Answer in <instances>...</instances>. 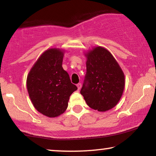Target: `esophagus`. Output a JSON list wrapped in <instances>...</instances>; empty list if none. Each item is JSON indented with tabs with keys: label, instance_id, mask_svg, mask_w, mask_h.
<instances>
[{
	"label": "esophagus",
	"instance_id": "obj_1",
	"mask_svg": "<svg viewBox=\"0 0 156 156\" xmlns=\"http://www.w3.org/2000/svg\"><path fill=\"white\" fill-rule=\"evenodd\" d=\"M76 86H77L78 90H80V89H81V87H82V84H81V83H79V84H77V85H76Z\"/></svg>",
	"mask_w": 156,
	"mask_h": 156
}]
</instances>
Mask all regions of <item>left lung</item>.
I'll return each mask as SVG.
<instances>
[{"instance_id": "left-lung-1", "label": "left lung", "mask_w": 156, "mask_h": 156, "mask_svg": "<svg viewBox=\"0 0 156 156\" xmlns=\"http://www.w3.org/2000/svg\"><path fill=\"white\" fill-rule=\"evenodd\" d=\"M85 56L87 72L80 93L89 107L99 112L118 104L125 87L124 74L109 51L96 47Z\"/></svg>"}]
</instances>
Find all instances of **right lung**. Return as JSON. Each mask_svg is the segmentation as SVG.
<instances>
[{
	"label": "right lung",
	"instance_id": "add662e5",
	"mask_svg": "<svg viewBox=\"0 0 156 156\" xmlns=\"http://www.w3.org/2000/svg\"><path fill=\"white\" fill-rule=\"evenodd\" d=\"M64 51L52 48L36 61L27 77V89L34 107L44 116L57 117L68 106L69 97L77 89L62 68Z\"/></svg>",
	"mask_w": 156,
	"mask_h": 156
}]
</instances>
